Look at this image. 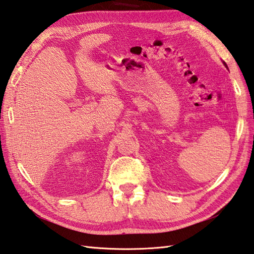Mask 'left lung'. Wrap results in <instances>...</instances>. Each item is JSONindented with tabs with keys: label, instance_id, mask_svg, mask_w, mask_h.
<instances>
[{
	"label": "left lung",
	"instance_id": "obj_1",
	"mask_svg": "<svg viewBox=\"0 0 254 254\" xmlns=\"http://www.w3.org/2000/svg\"><path fill=\"white\" fill-rule=\"evenodd\" d=\"M223 64H224V66H225V67H226V68H227V64H225V63H224V62H223Z\"/></svg>",
	"mask_w": 254,
	"mask_h": 254
}]
</instances>
